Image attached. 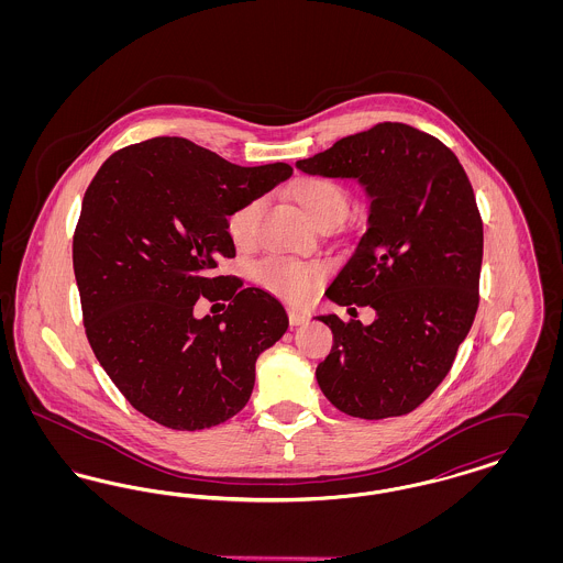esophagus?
<instances>
[{"label":"esophagus","instance_id":"1","mask_svg":"<svg viewBox=\"0 0 563 563\" xmlns=\"http://www.w3.org/2000/svg\"><path fill=\"white\" fill-rule=\"evenodd\" d=\"M308 321V314L306 312H301V310H295V308H289V322L297 327V324H301V322Z\"/></svg>","mask_w":563,"mask_h":563}]
</instances>
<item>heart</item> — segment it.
Wrapping results in <instances>:
<instances>
[{
	"instance_id": "obj_1",
	"label": "heart",
	"mask_w": 563,
	"mask_h": 563,
	"mask_svg": "<svg viewBox=\"0 0 563 563\" xmlns=\"http://www.w3.org/2000/svg\"><path fill=\"white\" fill-rule=\"evenodd\" d=\"M297 207L314 225L335 223L349 207V194L340 184L322 177L297 179L291 188ZM260 213V200H251L228 217V234L239 246L253 241L255 219ZM327 274L322 262H303L287 255H272L255 268V280L285 301H306Z\"/></svg>"
}]
</instances>
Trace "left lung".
I'll return each instance as SVG.
<instances>
[{
    "instance_id": "left-lung-1",
    "label": "left lung",
    "mask_w": 563,
    "mask_h": 563,
    "mask_svg": "<svg viewBox=\"0 0 563 563\" xmlns=\"http://www.w3.org/2000/svg\"><path fill=\"white\" fill-rule=\"evenodd\" d=\"M308 175L356 179L367 230L324 295L369 306L375 321L317 317L333 349L317 367L322 395L352 418L405 416L450 374L479 306L482 214L454 152L432 134L382 122L295 162Z\"/></svg>"
}]
</instances>
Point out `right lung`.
<instances>
[{"label":"right lung","mask_w":563,"mask_h":563,"mask_svg":"<svg viewBox=\"0 0 563 563\" xmlns=\"http://www.w3.org/2000/svg\"><path fill=\"white\" fill-rule=\"evenodd\" d=\"M294 168L239 166L181 136L111 154L81 200L74 272L90 349L136 411L166 429L202 430L236 416L255 361L287 331L283 303L230 276L228 217ZM198 296L229 310L196 320Z\"/></svg>","instance_id":"add662e5"}]
</instances>
